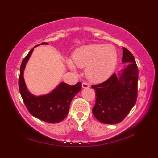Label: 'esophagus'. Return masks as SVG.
I'll return each mask as SVG.
<instances>
[{"label": "esophagus", "mask_w": 158, "mask_h": 158, "mask_svg": "<svg viewBox=\"0 0 158 158\" xmlns=\"http://www.w3.org/2000/svg\"><path fill=\"white\" fill-rule=\"evenodd\" d=\"M90 86L89 84H88V83H85V82H84V83H82V87H83V88H87Z\"/></svg>", "instance_id": "obj_1"}]
</instances>
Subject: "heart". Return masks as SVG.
Returning a JSON list of instances; mask_svg holds the SVG:
<instances>
[{
	"label": "heart",
	"instance_id": "heart-1",
	"mask_svg": "<svg viewBox=\"0 0 158 158\" xmlns=\"http://www.w3.org/2000/svg\"><path fill=\"white\" fill-rule=\"evenodd\" d=\"M73 60L80 68H87L88 78L98 83L105 81L113 73L117 62V52L113 45L90 44L77 49ZM70 65L73 68L72 64Z\"/></svg>",
	"mask_w": 158,
	"mask_h": 158
}]
</instances>
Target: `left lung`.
Masks as SVG:
<instances>
[{
  "label": "left lung",
  "instance_id": "1",
  "mask_svg": "<svg viewBox=\"0 0 158 158\" xmlns=\"http://www.w3.org/2000/svg\"><path fill=\"white\" fill-rule=\"evenodd\" d=\"M122 49V62L127 63L122 73H114L103 83L91 85L96 97L93 114L104 124L122 122L137 101L138 68L130 51L124 47Z\"/></svg>",
  "mask_w": 158,
  "mask_h": 158
}]
</instances>
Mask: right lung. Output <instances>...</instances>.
Wrapping results in <instances>:
<instances>
[{
	"instance_id": "right-lung-1",
	"label": "right lung",
	"mask_w": 158,
	"mask_h": 158,
	"mask_svg": "<svg viewBox=\"0 0 158 158\" xmlns=\"http://www.w3.org/2000/svg\"><path fill=\"white\" fill-rule=\"evenodd\" d=\"M42 44L47 43L42 42ZM33 50L34 48L29 51L21 64L19 88L21 98L28 111L34 117L52 124L60 122L66 118L71 101L81 90L82 84L79 82L74 85H70L62 83L49 94L38 97L33 96L27 90L23 77L26 63Z\"/></svg>"
}]
</instances>
